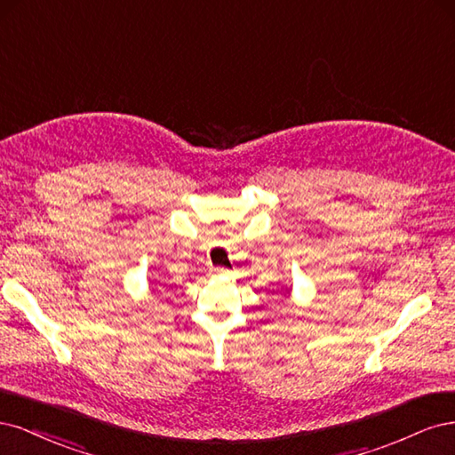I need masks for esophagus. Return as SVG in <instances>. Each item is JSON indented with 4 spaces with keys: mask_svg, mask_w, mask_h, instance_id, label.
Listing matches in <instances>:
<instances>
[{
    "mask_svg": "<svg viewBox=\"0 0 455 455\" xmlns=\"http://www.w3.org/2000/svg\"><path fill=\"white\" fill-rule=\"evenodd\" d=\"M217 272H219V274H223L225 270H223V268H217Z\"/></svg>",
    "mask_w": 455,
    "mask_h": 455,
    "instance_id": "esophagus-1",
    "label": "esophagus"
}]
</instances>
